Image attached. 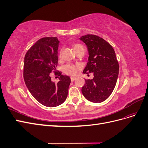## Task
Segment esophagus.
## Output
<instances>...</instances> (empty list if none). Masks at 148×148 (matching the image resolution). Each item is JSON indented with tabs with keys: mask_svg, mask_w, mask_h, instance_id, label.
Segmentation results:
<instances>
[{
	"mask_svg": "<svg viewBox=\"0 0 148 148\" xmlns=\"http://www.w3.org/2000/svg\"><path fill=\"white\" fill-rule=\"evenodd\" d=\"M70 79H71V82H73L74 80H75L76 78H75V77H71Z\"/></svg>",
	"mask_w": 148,
	"mask_h": 148,
	"instance_id": "34e87169",
	"label": "esophagus"
}]
</instances>
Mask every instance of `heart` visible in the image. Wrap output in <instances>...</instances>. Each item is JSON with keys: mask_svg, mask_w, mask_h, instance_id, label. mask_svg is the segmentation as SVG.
<instances>
[{"mask_svg": "<svg viewBox=\"0 0 148 148\" xmlns=\"http://www.w3.org/2000/svg\"><path fill=\"white\" fill-rule=\"evenodd\" d=\"M82 47H83V46L81 45V44H75L73 46V48H74V50L76 51V50H77V49H78L79 48H81ZM61 55H62V51H60L59 56L60 57ZM78 69L79 68L78 66H75L74 65L66 64L63 66V71L65 74L70 75H75L77 73Z\"/></svg>", "mask_w": 148, "mask_h": 148, "instance_id": "1", "label": "heart"}]
</instances>
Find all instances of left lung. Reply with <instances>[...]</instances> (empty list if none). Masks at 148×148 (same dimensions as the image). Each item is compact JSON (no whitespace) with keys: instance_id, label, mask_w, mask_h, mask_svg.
<instances>
[{"instance_id":"obj_1","label":"left lung","mask_w":148,"mask_h":148,"mask_svg":"<svg viewBox=\"0 0 148 148\" xmlns=\"http://www.w3.org/2000/svg\"><path fill=\"white\" fill-rule=\"evenodd\" d=\"M86 44L88 62L83 73H93L92 79H86L82 92L89 101L98 103L106 100L117 81L119 65L113 47L104 39L93 34L79 38Z\"/></svg>"}]
</instances>
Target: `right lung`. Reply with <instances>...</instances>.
Here are the masks:
<instances>
[{
    "mask_svg": "<svg viewBox=\"0 0 148 148\" xmlns=\"http://www.w3.org/2000/svg\"><path fill=\"white\" fill-rule=\"evenodd\" d=\"M59 44L56 37L41 38L25 56L23 77L26 86L36 100L49 107L59 106L66 100L71 82L68 76L56 73ZM52 72L60 76L57 84L51 82Z\"/></svg>",
    "mask_w": 148,
    "mask_h": 148,
    "instance_id": "add662e5",
    "label": "right lung"
}]
</instances>
